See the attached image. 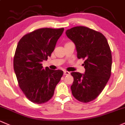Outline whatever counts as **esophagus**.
<instances>
[{"mask_svg": "<svg viewBox=\"0 0 125 125\" xmlns=\"http://www.w3.org/2000/svg\"><path fill=\"white\" fill-rule=\"evenodd\" d=\"M70 73L69 72H67V71H64V75H69Z\"/></svg>", "mask_w": 125, "mask_h": 125, "instance_id": "1", "label": "esophagus"}]
</instances>
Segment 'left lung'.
I'll return each mask as SVG.
<instances>
[{
	"mask_svg": "<svg viewBox=\"0 0 125 125\" xmlns=\"http://www.w3.org/2000/svg\"><path fill=\"white\" fill-rule=\"evenodd\" d=\"M74 43L77 58L84 60V74L72 72V94L79 101L94 100L105 88L111 76L112 57L107 39L100 32L77 26L65 32Z\"/></svg>",
	"mask_w": 125,
	"mask_h": 125,
	"instance_id": "obj_1",
	"label": "left lung"
}]
</instances>
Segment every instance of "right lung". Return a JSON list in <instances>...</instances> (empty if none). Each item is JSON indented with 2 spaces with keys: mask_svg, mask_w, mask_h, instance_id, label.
Here are the masks:
<instances>
[{
  "mask_svg": "<svg viewBox=\"0 0 125 125\" xmlns=\"http://www.w3.org/2000/svg\"><path fill=\"white\" fill-rule=\"evenodd\" d=\"M42 28L25 34L17 45L14 57V69L18 85L27 98L37 104L46 103L53 96L63 72L43 68L42 62L53 51L64 31Z\"/></svg>",
  "mask_w": 125,
  "mask_h": 125,
  "instance_id": "1",
  "label": "right lung"
}]
</instances>
